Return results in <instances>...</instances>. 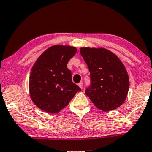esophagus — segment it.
<instances>
[{
  "mask_svg": "<svg viewBox=\"0 0 152 152\" xmlns=\"http://www.w3.org/2000/svg\"><path fill=\"white\" fill-rule=\"evenodd\" d=\"M78 86H79L81 89H83V83H80L79 84H78Z\"/></svg>",
  "mask_w": 152,
  "mask_h": 152,
  "instance_id": "1",
  "label": "esophagus"
}]
</instances>
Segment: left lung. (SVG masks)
<instances>
[{"label":"left lung","instance_id":"1","mask_svg":"<svg viewBox=\"0 0 152 152\" xmlns=\"http://www.w3.org/2000/svg\"><path fill=\"white\" fill-rule=\"evenodd\" d=\"M80 54L90 72L91 85L86 95L99 110H115L125 101L129 80L118 57L104 48H81Z\"/></svg>","mask_w":152,"mask_h":152}]
</instances>
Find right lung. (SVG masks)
<instances>
[{
  "instance_id": "right-lung-1",
  "label": "right lung",
  "mask_w": 152,
  "mask_h": 152,
  "mask_svg": "<svg viewBox=\"0 0 152 152\" xmlns=\"http://www.w3.org/2000/svg\"><path fill=\"white\" fill-rule=\"evenodd\" d=\"M76 53V48L72 46L53 45L35 62L30 74V95L40 110L58 113L81 91L72 83V73L67 67Z\"/></svg>"
}]
</instances>
